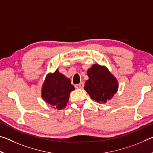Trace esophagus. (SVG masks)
<instances>
[{"instance_id":"34e87169","label":"esophagus","mask_w":153,"mask_h":153,"mask_svg":"<svg viewBox=\"0 0 153 153\" xmlns=\"http://www.w3.org/2000/svg\"><path fill=\"white\" fill-rule=\"evenodd\" d=\"M84 83H83V82H81L78 84L75 85V87H76V88H78V89H82L83 88H84Z\"/></svg>"}]
</instances>
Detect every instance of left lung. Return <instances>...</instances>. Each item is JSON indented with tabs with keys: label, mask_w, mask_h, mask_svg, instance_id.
I'll return each mask as SVG.
<instances>
[{
	"label": "left lung",
	"mask_w": 153,
	"mask_h": 153,
	"mask_svg": "<svg viewBox=\"0 0 153 153\" xmlns=\"http://www.w3.org/2000/svg\"><path fill=\"white\" fill-rule=\"evenodd\" d=\"M87 74L89 79L85 82L84 89L92 100L105 103L117 92V79L107 68L98 64L93 65Z\"/></svg>",
	"instance_id": "8db88e82"
}]
</instances>
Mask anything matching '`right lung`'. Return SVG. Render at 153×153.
I'll return each instance as SVG.
<instances>
[{"mask_svg":"<svg viewBox=\"0 0 153 153\" xmlns=\"http://www.w3.org/2000/svg\"><path fill=\"white\" fill-rule=\"evenodd\" d=\"M74 90L70 79L56 70L54 74L46 76L42 86V97L54 108L62 109L66 107L70 92Z\"/></svg>","mask_w":153,"mask_h":153,"instance_id":"obj_1","label":"right lung"}]
</instances>
